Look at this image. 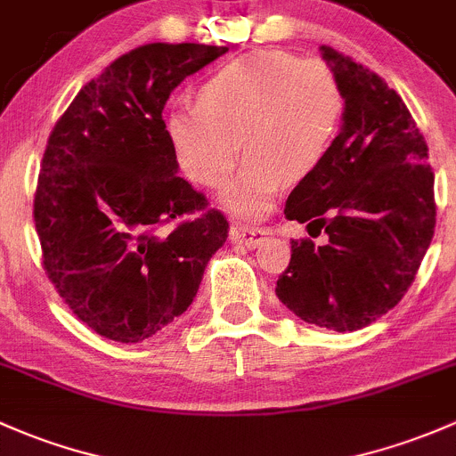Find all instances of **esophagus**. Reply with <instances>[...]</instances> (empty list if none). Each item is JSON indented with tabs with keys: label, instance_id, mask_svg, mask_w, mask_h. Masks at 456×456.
<instances>
[{
	"label": "esophagus",
	"instance_id": "1",
	"mask_svg": "<svg viewBox=\"0 0 456 456\" xmlns=\"http://www.w3.org/2000/svg\"><path fill=\"white\" fill-rule=\"evenodd\" d=\"M268 236V229L251 227V224H233L229 232V240L236 244H244L248 248H256Z\"/></svg>",
	"mask_w": 456,
	"mask_h": 456
}]
</instances>
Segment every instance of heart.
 <instances>
[{"label":"heart","instance_id":"heart-1","mask_svg":"<svg viewBox=\"0 0 456 456\" xmlns=\"http://www.w3.org/2000/svg\"><path fill=\"white\" fill-rule=\"evenodd\" d=\"M343 107V91L325 63L284 50H253L209 76L199 102L172 104L166 128L181 170L203 188L218 185L240 151L247 152L220 199L229 212L257 218L286 179L299 183L323 166Z\"/></svg>","mask_w":456,"mask_h":456}]
</instances>
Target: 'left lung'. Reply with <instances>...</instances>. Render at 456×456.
<instances>
[{"instance_id": "1", "label": "left lung", "mask_w": 456, "mask_h": 456, "mask_svg": "<svg viewBox=\"0 0 456 456\" xmlns=\"http://www.w3.org/2000/svg\"><path fill=\"white\" fill-rule=\"evenodd\" d=\"M321 56L343 91V126L323 166L290 191L284 214L308 224L313 238L328 236L290 242L275 292L305 323L354 332L413 284L435 233V175L400 95L334 47L321 45Z\"/></svg>"}]
</instances>
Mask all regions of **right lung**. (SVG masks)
Returning <instances> with one entry per match:
<instances>
[{"instance_id":"1","label":"right lung","mask_w":456,"mask_h":456,"mask_svg":"<svg viewBox=\"0 0 456 456\" xmlns=\"http://www.w3.org/2000/svg\"><path fill=\"white\" fill-rule=\"evenodd\" d=\"M227 47L148 43L85 85L52 128L35 194L43 268L100 337L151 338L194 301L229 223L176 175L172 89ZM190 213V221L178 218ZM178 219L172 228L167 224Z\"/></svg>"}]
</instances>
